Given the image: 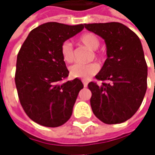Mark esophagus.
I'll return each mask as SVG.
<instances>
[{"instance_id": "esophagus-1", "label": "esophagus", "mask_w": 155, "mask_h": 155, "mask_svg": "<svg viewBox=\"0 0 155 155\" xmlns=\"http://www.w3.org/2000/svg\"><path fill=\"white\" fill-rule=\"evenodd\" d=\"M82 82H83V84H84V87H87V85H88V82H87L86 80H82Z\"/></svg>"}]
</instances>
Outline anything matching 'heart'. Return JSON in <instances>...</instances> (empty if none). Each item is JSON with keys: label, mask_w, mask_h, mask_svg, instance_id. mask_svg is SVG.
Returning <instances> with one entry per match:
<instances>
[{"label": "heart", "mask_w": 155, "mask_h": 155, "mask_svg": "<svg viewBox=\"0 0 155 155\" xmlns=\"http://www.w3.org/2000/svg\"><path fill=\"white\" fill-rule=\"evenodd\" d=\"M79 41L82 44L87 45L91 49L95 50L98 47L99 41L97 38L91 33L82 34L79 37ZM60 53L63 60L65 63L73 62L74 60V49L73 45L70 41L63 42L60 46ZM100 66L97 63L91 62L88 64H75L70 68V74L72 78H81V79H89L92 76L97 73Z\"/></svg>", "instance_id": "b5f03b06"}]
</instances>
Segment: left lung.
Wrapping results in <instances>:
<instances>
[{
  "mask_svg": "<svg viewBox=\"0 0 155 155\" xmlns=\"http://www.w3.org/2000/svg\"><path fill=\"white\" fill-rule=\"evenodd\" d=\"M87 30L101 36L107 45V59L91 82V106L106 124L126 122L140 108L146 94L147 65L139 37L118 22L85 24Z\"/></svg>",
  "mask_w": 155,
  "mask_h": 155,
  "instance_id": "1",
  "label": "left lung"
}]
</instances>
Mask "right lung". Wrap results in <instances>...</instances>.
<instances>
[{
	"label": "right lung",
	"instance_id": "right-lung-1",
	"mask_svg": "<svg viewBox=\"0 0 155 155\" xmlns=\"http://www.w3.org/2000/svg\"><path fill=\"white\" fill-rule=\"evenodd\" d=\"M84 27L42 24L30 32L18 52L15 81L19 100L27 116L39 125L59 127L72 114L84 84L78 78L61 83L69 71L60 46Z\"/></svg>",
	"mask_w": 155,
	"mask_h": 155
}]
</instances>
